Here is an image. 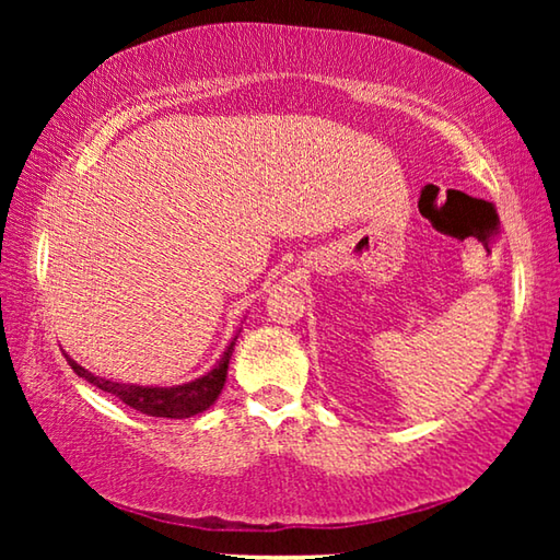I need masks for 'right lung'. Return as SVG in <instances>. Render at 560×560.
Here are the masks:
<instances>
[{"label":"right lung","instance_id":"1","mask_svg":"<svg viewBox=\"0 0 560 560\" xmlns=\"http://www.w3.org/2000/svg\"><path fill=\"white\" fill-rule=\"evenodd\" d=\"M234 340L230 343V348L224 350L220 363H217L210 373L197 377V381H192V383L175 385V387H145V385L113 383V381H106V377H98V375L89 373L86 368H81L71 358H69V365L73 368L75 375L83 377V381L96 385L98 390H103V393L116 395L120 402H126L128 407H132V410L150 415V417H170V420H185V417L205 412L207 407H210L217 400V397H220L224 381H226V368H230Z\"/></svg>","mask_w":560,"mask_h":560}]
</instances>
